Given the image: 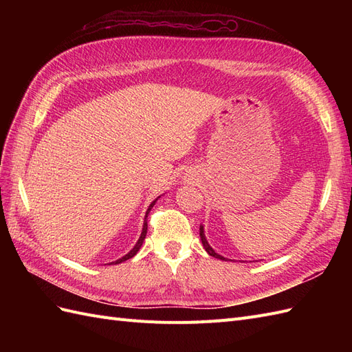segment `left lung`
Returning a JSON list of instances; mask_svg holds the SVG:
<instances>
[{
    "mask_svg": "<svg viewBox=\"0 0 352 352\" xmlns=\"http://www.w3.org/2000/svg\"><path fill=\"white\" fill-rule=\"evenodd\" d=\"M199 236H201V242H202V247L206 248V251L211 255V257H214V258H219V260H225L226 261V258L225 257H221V255H219L214 250H212L211 247H210V243L207 242V239H206V235H204V228L202 226H199Z\"/></svg>",
    "mask_w": 352,
    "mask_h": 352,
    "instance_id": "8db88e82",
    "label": "left lung"
}]
</instances>
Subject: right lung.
I'll return each mask as SVG.
<instances>
[{
	"label": "right lung",
	"mask_w": 352,
	"mask_h": 352,
	"mask_svg": "<svg viewBox=\"0 0 352 352\" xmlns=\"http://www.w3.org/2000/svg\"><path fill=\"white\" fill-rule=\"evenodd\" d=\"M160 198V197H158ZM157 198V199H158ZM157 199L155 201H153L151 204H150V207H148V210H146V214H145V220H144V226H142V233H141V236H140V239H138V242L135 243V247L127 252L124 257H122V258H119V260H116V261H113L111 264H120V263H123V261H126V260H129V258H132L133 255H136V252L140 251V248L142 247V242H144V239H145V236H146V229H148V223H146V217H148V212L151 211V208L154 207V204L157 202Z\"/></svg>",
	"instance_id": "obj_1"
}]
</instances>
